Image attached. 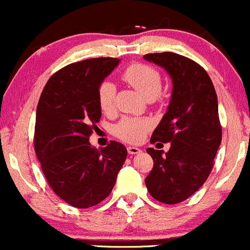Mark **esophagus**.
Returning <instances> with one entry per match:
<instances>
[{
	"label": "esophagus",
	"mask_w": 250,
	"mask_h": 250,
	"mask_svg": "<svg viewBox=\"0 0 250 250\" xmlns=\"http://www.w3.org/2000/svg\"><path fill=\"white\" fill-rule=\"evenodd\" d=\"M127 149H128V154H130V155H135V154L141 153V149L136 148V147H131V146H129Z\"/></svg>",
	"instance_id": "esophagus-1"
}]
</instances>
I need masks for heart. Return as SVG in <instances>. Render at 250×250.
Wrapping results in <instances>:
<instances>
[{
  "instance_id": "heart-1",
  "label": "heart",
  "mask_w": 250,
  "mask_h": 250,
  "mask_svg": "<svg viewBox=\"0 0 250 250\" xmlns=\"http://www.w3.org/2000/svg\"><path fill=\"white\" fill-rule=\"evenodd\" d=\"M122 80L147 100L159 97L162 88L161 74L151 65L145 63H133L128 65L122 73ZM114 100H115V87L113 83L109 81L101 82L97 89V102L102 113H113ZM150 125L151 122L149 119L123 117L114 127V134L123 141L136 143L145 137Z\"/></svg>"
}]
</instances>
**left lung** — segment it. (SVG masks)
I'll use <instances>...</instances> for the list:
<instances>
[{
  "label": "left lung",
  "instance_id": "left-lung-1",
  "mask_svg": "<svg viewBox=\"0 0 250 250\" xmlns=\"http://www.w3.org/2000/svg\"><path fill=\"white\" fill-rule=\"evenodd\" d=\"M173 79L167 113L150 142H170L168 153L148 148L154 166L145 182L149 194L166 205L187 200L208 179L222 140L217 95L210 77L199 63L170 53L146 54Z\"/></svg>",
  "mask_w": 250,
  "mask_h": 250
}]
</instances>
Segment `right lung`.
I'll return each mask as SVG.
<instances>
[{"instance_id": "obj_1", "label": "right lung", "mask_w": 250, "mask_h": 250, "mask_svg": "<svg viewBox=\"0 0 250 250\" xmlns=\"http://www.w3.org/2000/svg\"><path fill=\"white\" fill-rule=\"evenodd\" d=\"M120 60L97 57L65 65L48 80L36 110L34 148L48 185L75 208L102 202L127 159L122 143L96 149L89 137L101 109L97 89Z\"/></svg>"}]
</instances>
